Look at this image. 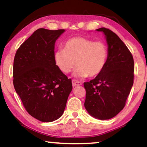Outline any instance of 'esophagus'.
Here are the masks:
<instances>
[{
    "label": "esophagus",
    "mask_w": 147,
    "mask_h": 147,
    "mask_svg": "<svg viewBox=\"0 0 147 147\" xmlns=\"http://www.w3.org/2000/svg\"><path fill=\"white\" fill-rule=\"evenodd\" d=\"M82 84L81 82L78 81V80H72V85H73L74 87H75V86H81Z\"/></svg>",
    "instance_id": "1"
}]
</instances>
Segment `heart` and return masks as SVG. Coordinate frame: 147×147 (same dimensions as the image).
I'll use <instances>...</instances> for the list:
<instances>
[{
    "mask_svg": "<svg viewBox=\"0 0 147 147\" xmlns=\"http://www.w3.org/2000/svg\"><path fill=\"white\" fill-rule=\"evenodd\" d=\"M108 57L107 45L102 41L77 37L66 41L64 49L54 54L57 67L64 74H68L78 65L75 75L80 78H94L99 76L106 65Z\"/></svg>",
    "mask_w": 147,
    "mask_h": 147,
    "instance_id": "obj_1",
    "label": "heart"
}]
</instances>
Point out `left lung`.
Listing matches in <instances>:
<instances>
[{"mask_svg":"<svg viewBox=\"0 0 147 147\" xmlns=\"http://www.w3.org/2000/svg\"><path fill=\"white\" fill-rule=\"evenodd\" d=\"M96 30L106 36L108 57L104 71L84 83L86 91L84 106L93 117L108 120L117 115L126 105L134 82V59L115 33L104 27Z\"/></svg>","mask_w":147,"mask_h":147,"instance_id":"1","label":"left lung"}]
</instances>
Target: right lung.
I'll return each instance as SVG.
<instances>
[{
    "instance_id": "right-lung-1",
    "label": "right lung",
    "mask_w": 147,
    "mask_h": 147,
    "mask_svg": "<svg viewBox=\"0 0 147 147\" xmlns=\"http://www.w3.org/2000/svg\"><path fill=\"white\" fill-rule=\"evenodd\" d=\"M64 29H39L16 52L13 76L15 91L30 115L41 122H53L63 114L71 80L54 61L55 43Z\"/></svg>"
}]
</instances>
